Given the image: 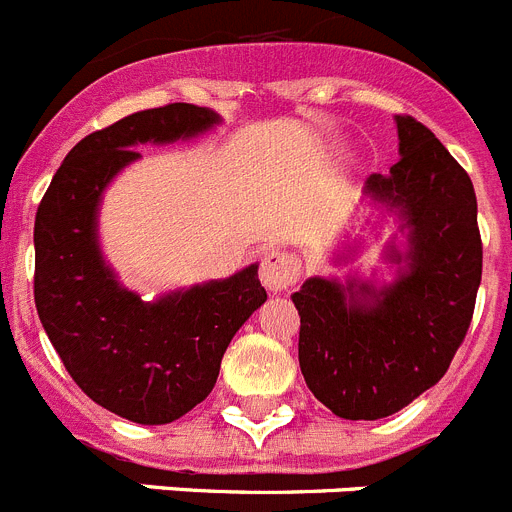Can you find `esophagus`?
Listing matches in <instances>:
<instances>
[{"mask_svg": "<svg viewBox=\"0 0 512 512\" xmlns=\"http://www.w3.org/2000/svg\"><path fill=\"white\" fill-rule=\"evenodd\" d=\"M301 278V260L285 250L265 252L260 265V280L270 293L288 290L290 285Z\"/></svg>", "mask_w": 512, "mask_h": 512, "instance_id": "esophagus-1", "label": "esophagus"}]
</instances>
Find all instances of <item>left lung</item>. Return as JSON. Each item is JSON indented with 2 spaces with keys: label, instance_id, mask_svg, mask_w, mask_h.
I'll list each match as a JSON object with an SVG mask.
<instances>
[{
  "label": "left lung",
  "instance_id": "1",
  "mask_svg": "<svg viewBox=\"0 0 512 512\" xmlns=\"http://www.w3.org/2000/svg\"><path fill=\"white\" fill-rule=\"evenodd\" d=\"M400 160L365 183L370 204L395 214L405 245L382 260L393 283L359 275L308 278L293 293L301 316L303 380L334 416L377 421L444 377L469 329L482 280L477 196L467 170L413 117H395ZM357 255L344 245L334 262Z\"/></svg>",
  "mask_w": 512,
  "mask_h": 512
}]
</instances>
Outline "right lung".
Returning <instances> with one entry per match:
<instances>
[{
    "label": "right lung",
    "instance_id": "add662e5",
    "mask_svg": "<svg viewBox=\"0 0 512 512\" xmlns=\"http://www.w3.org/2000/svg\"><path fill=\"white\" fill-rule=\"evenodd\" d=\"M214 109L168 104L91 132L66 155L35 216V306L68 375L101 408L160 426L186 416L216 385L232 336L267 301L257 262L142 301L99 245L109 183L142 155L214 130Z\"/></svg>",
    "mask_w": 512,
    "mask_h": 512
}]
</instances>
